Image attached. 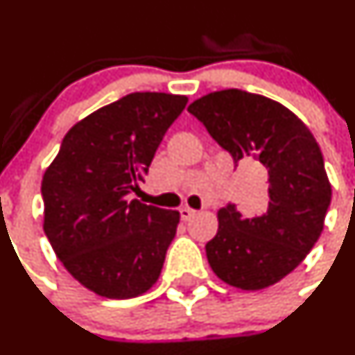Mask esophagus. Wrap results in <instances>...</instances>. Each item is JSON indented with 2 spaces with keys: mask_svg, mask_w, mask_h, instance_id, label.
Listing matches in <instances>:
<instances>
[{
  "mask_svg": "<svg viewBox=\"0 0 355 355\" xmlns=\"http://www.w3.org/2000/svg\"><path fill=\"white\" fill-rule=\"evenodd\" d=\"M179 213H181V220H184V222H188L189 218H191V216H194V209H191V208H181L179 209Z\"/></svg>",
  "mask_w": 355,
  "mask_h": 355,
  "instance_id": "esophagus-1",
  "label": "esophagus"
}]
</instances>
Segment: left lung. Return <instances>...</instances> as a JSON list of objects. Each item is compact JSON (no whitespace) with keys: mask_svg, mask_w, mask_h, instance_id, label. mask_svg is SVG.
<instances>
[{"mask_svg":"<svg viewBox=\"0 0 355 355\" xmlns=\"http://www.w3.org/2000/svg\"><path fill=\"white\" fill-rule=\"evenodd\" d=\"M234 162L252 159L268 176V207L245 218L235 205L218 211L207 243L209 268L234 288L257 291L288 276L313 249L331 186L313 133L281 103L223 89L188 106Z\"/></svg>","mask_w":355,"mask_h":355,"instance_id":"obj_1","label":"left lung"}]
</instances>
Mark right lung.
<instances>
[{
	"instance_id": "1",
	"label": "right lung",
	"mask_w": 355,
	"mask_h": 355,
	"mask_svg": "<svg viewBox=\"0 0 355 355\" xmlns=\"http://www.w3.org/2000/svg\"><path fill=\"white\" fill-rule=\"evenodd\" d=\"M188 98L132 93L83 118L42 179L44 232L64 268L112 300L147 293L161 276L179 211L130 200Z\"/></svg>"
}]
</instances>
